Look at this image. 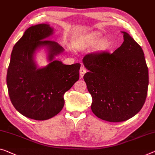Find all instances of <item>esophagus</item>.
<instances>
[{"label": "esophagus", "mask_w": 155, "mask_h": 155, "mask_svg": "<svg viewBox=\"0 0 155 155\" xmlns=\"http://www.w3.org/2000/svg\"><path fill=\"white\" fill-rule=\"evenodd\" d=\"M86 69H85L84 66H82L81 68V69H80V71H79V72H80V77H84V75L85 74V73L86 72Z\"/></svg>", "instance_id": "1"}]
</instances>
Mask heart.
I'll return each instance as SVG.
<instances>
[{"label":"heart","mask_w":155,"mask_h":155,"mask_svg":"<svg viewBox=\"0 0 155 155\" xmlns=\"http://www.w3.org/2000/svg\"><path fill=\"white\" fill-rule=\"evenodd\" d=\"M101 35L98 32L83 34L75 38L73 41V46L74 48L80 49L87 47H91L97 44L101 40ZM108 47V41L107 40H101L99 44L100 49H105Z\"/></svg>","instance_id":"obj_1"}]
</instances>
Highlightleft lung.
Masks as SVG:
<instances>
[{
  "label": "left lung",
  "mask_w": 155,
  "mask_h": 155,
  "mask_svg": "<svg viewBox=\"0 0 155 155\" xmlns=\"http://www.w3.org/2000/svg\"><path fill=\"white\" fill-rule=\"evenodd\" d=\"M113 54L91 53L83 58L89 70L84 76L91 93L93 114L104 120L118 122L134 116L147 94L148 68L142 48L126 32Z\"/></svg>",
  "instance_id": "8db88e82"
}]
</instances>
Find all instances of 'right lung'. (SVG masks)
<instances>
[{
  "mask_svg": "<svg viewBox=\"0 0 155 155\" xmlns=\"http://www.w3.org/2000/svg\"><path fill=\"white\" fill-rule=\"evenodd\" d=\"M54 33L48 24L33 26L14 46L7 74L10 100L16 110L28 118L45 120L63 109L64 94L79 78L81 64H64L54 61L63 48L46 39ZM46 46L50 63L38 68L34 61L35 51Z\"/></svg>",
  "mask_w": 155,
  "mask_h": 155,
  "instance_id": "right-lung-1",
  "label": "right lung"
}]
</instances>
